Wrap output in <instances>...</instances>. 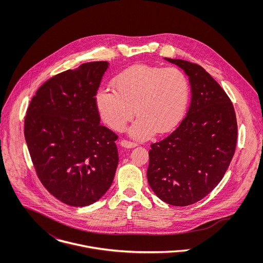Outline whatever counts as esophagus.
<instances>
[{"instance_id": "obj_1", "label": "esophagus", "mask_w": 263, "mask_h": 263, "mask_svg": "<svg viewBox=\"0 0 263 263\" xmlns=\"http://www.w3.org/2000/svg\"><path fill=\"white\" fill-rule=\"evenodd\" d=\"M120 146L122 148H126V149H132V148H135L137 147V144L135 143H132V142H128V141H125V140H122L120 142Z\"/></svg>"}]
</instances>
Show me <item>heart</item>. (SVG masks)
Wrapping results in <instances>:
<instances>
[{"label": "heart", "mask_w": 263, "mask_h": 263, "mask_svg": "<svg viewBox=\"0 0 263 263\" xmlns=\"http://www.w3.org/2000/svg\"><path fill=\"white\" fill-rule=\"evenodd\" d=\"M112 84L114 88L98 89L97 109L115 130H121L137 110L139 118L129 128V136L136 140H148L155 132H168L187 105V78L177 68L135 66L118 73Z\"/></svg>", "instance_id": "1"}]
</instances>
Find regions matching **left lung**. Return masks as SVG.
Listing matches in <instances>:
<instances>
[{
  "instance_id": "8db88e82",
  "label": "left lung",
  "mask_w": 263,
  "mask_h": 263,
  "mask_svg": "<svg viewBox=\"0 0 263 263\" xmlns=\"http://www.w3.org/2000/svg\"><path fill=\"white\" fill-rule=\"evenodd\" d=\"M164 59L187 76L191 102L178 127L151 145L147 178L161 200L185 206L202 199L224 177L236 149V114L225 91L203 68Z\"/></svg>"
}]
</instances>
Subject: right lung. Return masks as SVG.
<instances>
[{
  "mask_svg": "<svg viewBox=\"0 0 263 263\" xmlns=\"http://www.w3.org/2000/svg\"><path fill=\"white\" fill-rule=\"evenodd\" d=\"M107 68V62H91L52 77L38 89L25 117V141L39 180L71 206L99 200L117 168V136L100 124L95 101Z\"/></svg>",
  "mask_w": 263,
  "mask_h": 263,
  "instance_id": "add662e5",
  "label": "right lung"
}]
</instances>
